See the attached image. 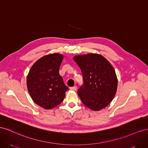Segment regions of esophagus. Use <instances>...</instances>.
Wrapping results in <instances>:
<instances>
[{
    "instance_id": "34e87169",
    "label": "esophagus",
    "mask_w": 148,
    "mask_h": 148,
    "mask_svg": "<svg viewBox=\"0 0 148 148\" xmlns=\"http://www.w3.org/2000/svg\"><path fill=\"white\" fill-rule=\"evenodd\" d=\"M70 89H71V90H72V91H76L77 89V87L76 86H75L73 87H71Z\"/></svg>"
}]
</instances>
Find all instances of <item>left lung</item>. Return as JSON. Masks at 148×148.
<instances>
[{
    "label": "left lung",
    "mask_w": 148,
    "mask_h": 148,
    "mask_svg": "<svg viewBox=\"0 0 148 148\" xmlns=\"http://www.w3.org/2000/svg\"><path fill=\"white\" fill-rule=\"evenodd\" d=\"M83 76L84 84L78 95L83 104L92 110L105 108L114 98L118 79L115 71L104 57L89 53L73 57Z\"/></svg>",
    "instance_id": "obj_1"
}]
</instances>
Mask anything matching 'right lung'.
<instances>
[{
  "label": "right lung",
  "instance_id": "add662e5",
  "mask_svg": "<svg viewBox=\"0 0 148 148\" xmlns=\"http://www.w3.org/2000/svg\"><path fill=\"white\" fill-rule=\"evenodd\" d=\"M63 59L59 53L44 56L33 65L27 75L26 85L31 99L44 109L59 105L69 90L59 75Z\"/></svg>",
  "mask_w": 148,
  "mask_h": 148
}]
</instances>
